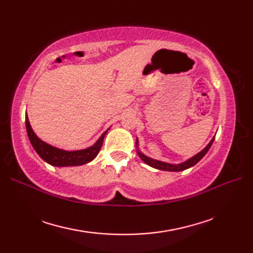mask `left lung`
<instances>
[{
  "mask_svg": "<svg viewBox=\"0 0 253 253\" xmlns=\"http://www.w3.org/2000/svg\"><path fill=\"white\" fill-rule=\"evenodd\" d=\"M213 141H214V138L212 139L211 141H210V143L202 150L201 152H199L198 154L195 155V157H192L191 159L187 160L186 162H182L180 164H169V163L161 162V161H157V160H153V159H150V158L146 157V155L141 153L140 151H139V150H137V152H138L139 157H140V159L143 161V162L151 166V168H154L157 169H161V170H168V171H180V170H185L187 169H189L193 165H196L199 162V161H200L204 157V155L207 154V152L209 151L210 148H211ZM136 146L138 148V140L136 141Z\"/></svg>",
  "mask_w": 253,
  "mask_h": 253,
  "instance_id": "obj_1",
  "label": "left lung"
}]
</instances>
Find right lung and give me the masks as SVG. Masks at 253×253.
Masks as SVG:
<instances>
[{"label": "right lung", "mask_w": 253, "mask_h": 253, "mask_svg": "<svg viewBox=\"0 0 253 253\" xmlns=\"http://www.w3.org/2000/svg\"><path fill=\"white\" fill-rule=\"evenodd\" d=\"M26 128L30 143L36 150V152L39 154V157L42 160H44L46 163H49L53 166H60V168L61 166H78L91 162V161L99 154L102 143H103L104 140V137L107 132V130L104 131L103 135L100 137L99 140L96 141L92 147L84 150H78V151H65V150L52 147L50 144L45 143L44 141H42L41 139L38 138L34 130H32L27 114Z\"/></svg>", "instance_id": "right-lung-1"}]
</instances>
